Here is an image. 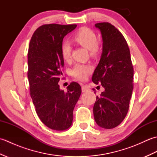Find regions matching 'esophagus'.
<instances>
[{
	"label": "esophagus",
	"mask_w": 157,
	"mask_h": 157,
	"mask_svg": "<svg viewBox=\"0 0 157 157\" xmlns=\"http://www.w3.org/2000/svg\"><path fill=\"white\" fill-rule=\"evenodd\" d=\"M90 90V88L88 86H82V92H88Z\"/></svg>",
	"instance_id": "obj_1"
}]
</instances>
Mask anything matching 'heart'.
I'll list each match as a JSON object with an SVG mask.
<instances>
[{
    "label": "heart",
    "instance_id": "obj_1",
    "mask_svg": "<svg viewBox=\"0 0 157 157\" xmlns=\"http://www.w3.org/2000/svg\"><path fill=\"white\" fill-rule=\"evenodd\" d=\"M74 40L83 47L90 50V53L95 56L98 53L99 44L97 41V36L91 29L82 28L75 34ZM61 54L65 61H69L71 55V46L67 42L63 43L61 46ZM92 71L90 65L86 64H77L71 69V75L78 80H84Z\"/></svg>",
    "mask_w": 157,
    "mask_h": 157
}]
</instances>
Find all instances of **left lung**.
<instances>
[{
    "instance_id": "1",
    "label": "left lung",
    "mask_w": 157,
    "mask_h": 157,
    "mask_svg": "<svg viewBox=\"0 0 157 157\" xmlns=\"http://www.w3.org/2000/svg\"><path fill=\"white\" fill-rule=\"evenodd\" d=\"M102 38V52L92 82L101 83L105 91L93 107L94 120L98 126L112 129L125 119L133 91V68L129 48L125 38L108 22L96 23Z\"/></svg>"
}]
</instances>
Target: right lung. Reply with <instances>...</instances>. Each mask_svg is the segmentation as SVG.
I'll list each match as a JSON object with an SVG mask.
<instances>
[{
	"mask_svg": "<svg viewBox=\"0 0 157 157\" xmlns=\"http://www.w3.org/2000/svg\"><path fill=\"white\" fill-rule=\"evenodd\" d=\"M77 25L46 24L32 35L28 53L30 96L41 121L48 128L63 131L72 124L73 111L81 95V86L71 82L67 91L58 83L63 75V40Z\"/></svg>",
	"mask_w": 157,
	"mask_h": 157,
	"instance_id": "1",
	"label": "right lung"
}]
</instances>
